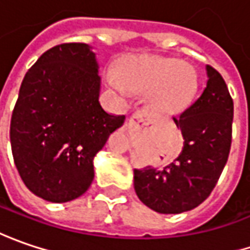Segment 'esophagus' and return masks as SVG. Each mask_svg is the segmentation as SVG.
<instances>
[{
    "label": "esophagus",
    "instance_id": "esophagus-1",
    "mask_svg": "<svg viewBox=\"0 0 250 250\" xmlns=\"http://www.w3.org/2000/svg\"><path fill=\"white\" fill-rule=\"evenodd\" d=\"M151 120H149V116L146 114L144 110H137L136 113L131 114L130 120H128V125L131 128H137V127H144V125H149Z\"/></svg>",
    "mask_w": 250,
    "mask_h": 250
}]
</instances>
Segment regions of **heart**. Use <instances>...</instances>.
I'll return each mask as SVG.
<instances>
[{
    "instance_id": "obj_1",
    "label": "heart",
    "mask_w": 250,
    "mask_h": 250,
    "mask_svg": "<svg viewBox=\"0 0 250 250\" xmlns=\"http://www.w3.org/2000/svg\"><path fill=\"white\" fill-rule=\"evenodd\" d=\"M106 81L120 95L146 93L149 107L161 114H176L193 102L199 80L196 70L176 59L140 56L127 59L122 67H109Z\"/></svg>"
}]
</instances>
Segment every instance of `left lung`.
I'll use <instances>...</instances> for the list:
<instances>
[{"label": "left lung", "mask_w": 250, "mask_h": 250, "mask_svg": "<svg viewBox=\"0 0 250 250\" xmlns=\"http://www.w3.org/2000/svg\"><path fill=\"white\" fill-rule=\"evenodd\" d=\"M207 85L200 98L179 117L183 149L173 162L158 169H134L138 199L154 211L180 214L206 200L221 176L232 140L233 102L221 74L206 65Z\"/></svg>", "instance_id": "8db88e82"}]
</instances>
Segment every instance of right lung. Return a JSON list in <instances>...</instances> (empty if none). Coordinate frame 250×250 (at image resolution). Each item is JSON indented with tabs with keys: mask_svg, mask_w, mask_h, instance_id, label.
<instances>
[{
	"mask_svg": "<svg viewBox=\"0 0 250 250\" xmlns=\"http://www.w3.org/2000/svg\"><path fill=\"white\" fill-rule=\"evenodd\" d=\"M99 64L85 43L43 53L26 72L11 117V148L18 172L33 194L67 203L89 189L93 158L125 116L99 104Z\"/></svg>",
	"mask_w": 250,
	"mask_h": 250,
	"instance_id": "1",
	"label": "right lung"
}]
</instances>
